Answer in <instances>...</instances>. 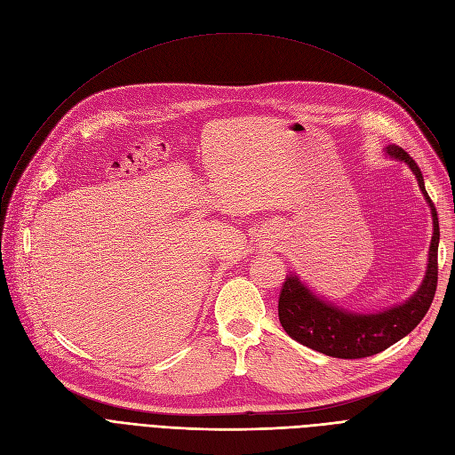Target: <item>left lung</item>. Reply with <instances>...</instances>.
Returning <instances> with one entry per match:
<instances>
[{
  "label": "left lung",
  "instance_id": "8db88e82",
  "mask_svg": "<svg viewBox=\"0 0 455 455\" xmlns=\"http://www.w3.org/2000/svg\"><path fill=\"white\" fill-rule=\"evenodd\" d=\"M387 155L403 160L415 173L422 194L432 208L434 235L429 245V264L420 290L405 304L374 315L350 314L317 299L306 285L290 275L283 278L278 297V319L288 336L300 345L341 360H360L389 348L424 319L437 291V251L439 220L435 206L424 188V179L417 162L398 146H389Z\"/></svg>",
  "mask_w": 455,
  "mask_h": 455
}]
</instances>
